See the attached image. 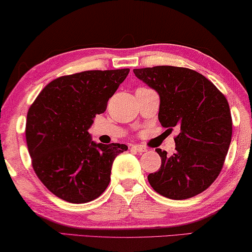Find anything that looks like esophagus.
Wrapping results in <instances>:
<instances>
[{
  "label": "esophagus",
  "instance_id": "34e87169",
  "mask_svg": "<svg viewBox=\"0 0 252 252\" xmlns=\"http://www.w3.org/2000/svg\"><path fill=\"white\" fill-rule=\"evenodd\" d=\"M132 150H136L138 153H142V152H147V147H145V146L142 145H132V147H131Z\"/></svg>",
  "mask_w": 252,
  "mask_h": 252
}]
</instances>
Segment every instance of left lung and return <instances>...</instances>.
I'll return each instance as SVG.
<instances>
[{
    "instance_id": "obj_1",
    "label": "left lung",
    "mask_w": 252,
    "mask_h": 252,
    "mask_svg": "<svg viewBox=\"0 0 252 252\" xmlns=\"http://www.w3.org/2000/svg\"><path fill=\"white\" fill-rule=\"evenodd\" d=\"M133 73L159 95L160 125L179 130L173 155L156 149L162 165L148 175L150 186L175 200L197 196L217 179L227 155L232 138L227 99L212 81L187 67L158 65Z\"/></svg>"
}]
</instances>
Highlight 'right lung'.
<instances>
[{"mask_svg": "<svg viewBox=\"0 0 252 252\" xmlns=\"http://www.w3.org/2000/svg\"><path fill=\"white\" fill-rule=\"evenodd\" d=\"M130 69L92 70L60 77L30 106L26 140L35 173L43 185L72 204L98 198L111 181L123 144H96L88 129Z\"/></svg>", "mask_w": 252, "mask_h": 252, "instance_id": "1", "label": "right lung"}]
</instances>
